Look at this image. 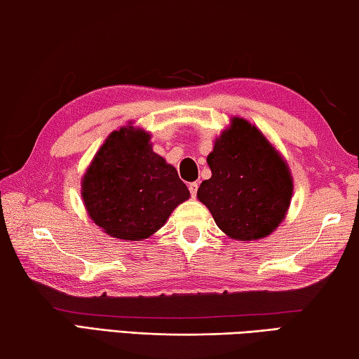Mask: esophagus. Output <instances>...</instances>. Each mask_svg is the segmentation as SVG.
Wrapping results in <instances>:
<instances>
[{
    "instance_id": "obj_1",
    "label": "esophagus",
    "mask_w": 359,
    "mask_h": 359,
    "mask_svg": "<svg viewBox=\"0 0 359 359\" xmlns=\"http://www.w3.org/2000/svg\"><path fill=\"white\" fill-rule=\"evenodd\" d=\"M198 182H191L190 185H188V190H190L191 198H196V193H198Z\"/></svg>"
}]
</instances>
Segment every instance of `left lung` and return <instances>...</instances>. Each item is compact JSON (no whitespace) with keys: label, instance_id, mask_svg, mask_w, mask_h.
Returning <instances> with one entry per match:
<instances>
[{"label":"left lung","instance_id":"left-lung-1","mask_svg":"<svg viewBox=\"0 0 359 359\" xmlns=\"http://www.w3.org/2000/svg\"><path fill=\"white\" fill-rule=\"evenodd\" d=\"M208 165L212 177L198 188V199L231 239L266 238L283 222L293 177L287 161L250 121L231 118Z\"/></svg>","mask_w":359,"mask_h":359}]
</instances>
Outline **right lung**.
I'll return each mask as SVG.
<instances>
[{
    "label": "right lung",
    "instance_id": "add662e5",
    "mask_svg": "<svg viewBox=\"0 0 359 359\" xmlns=\"http://www.w3.org/2000/svg\"><path fill=\"white\" fill-rule=\"evenodd\" d=\"M190 198L175 168L156 155L147 131H112L87 168L82 199L92 220L121 241H142Z\"/></svg>",
    "mask_w": 359,
    "mask_h": 359
}]
</instances>
